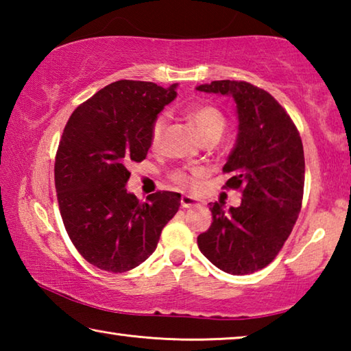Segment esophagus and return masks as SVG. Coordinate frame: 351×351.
<instances>
[{
	"label": "esophagus",
	"mask_w": 351,
	"mask_h": 351,
	"mask_svg": "<svg viewBox=\"0 0 351 351\" xmlns=\"http://www.w3.org/2000/svg\"><path fill=\"white\" fill-rule=\"evenodd\" d=\"M197 199H195L193 197H189V195H182L181 197V207L182 209H189V207H193L197 206Z\"/></svg>",
	"instance_id": "1"
}]
</instances>
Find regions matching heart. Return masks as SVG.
<instances>
[{
	"mask_svg": "<svg viewBox=\"0 0 351 351\" xmlns=\"http://www.w3.org/2000/svg\"><path fill=\"white\" fill-rule=\"evenodd\" d=\"M187 116L190 119V122H192L195 128H197V132L199 133L201 138H203V141L219 139L221 138V134L224 133L226 117L223 112L218 108H215L213 105H195L187 111ZM165 127H167V117H165L164 114L154 119L152 123V128H150L152 147H158L159 144H161ZM192 175L199 176L201 170H193ZM192 175L187 173V171H184V170H178V171H173V173L170 175V178H171V181L178 184V186L187 187L193 184Z\"/></svg>",
	"mask_w": 351,
	"mask_h": 351,
	"instance_id": "b5f03b06",
	"label": "heart"
}]
</instances>
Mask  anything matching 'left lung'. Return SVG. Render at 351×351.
Instances as JSON below:
<instances>
[{
  "instance_id": "left-lung-1",
  "label": "left lung",
  "mask_w": 351,
  "mask_h": 351,
  "mask_svg": "<svg viewBox=\"0 0 351 351\" xmlns=\"http://www.w3.org/2000/svg\"><path fill=\"white\" fill-rule=\"evenodd\" d=\"M198 91L234 97L239 136L224 173L241 204L210 203L212 224L198 235L204 257L228 274L263 269L280 252L299 217L305 184L304 145L294 122L268 91L247 82L215 80Z\"/></svg>"
}]
</instances>
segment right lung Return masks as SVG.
Masks as SVG:
<instances>
[{"label":"right lung","mask_w":351,"mask_h":351,"mask_svg":"<svg viewBox=\"0 0 351 351\" xmlns=\"http://www.w3.org/2000/svg\"><path fill=\"white\" fill-rule=\"evenodd\" d=\"M175 90L114 82L77 106L63 130L54 167L58 207L73 245L99 269L139 266L180 209L176 192H156L139 203L125 189L128 167L145 159L152 123Z\"/></svg>","instance_id":"obj_1"}]
</instances>
